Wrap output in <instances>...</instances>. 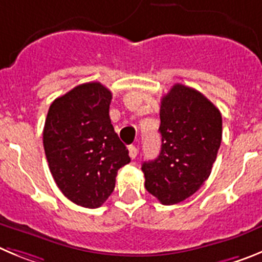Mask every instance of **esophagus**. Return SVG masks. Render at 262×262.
Wrapping results in <instances>:
<instances>
[{"instance_id": "esophagus-1", "label": "esophagus", "mask_w": 262, "mask_h": 262, "mask_svg": "<svg viewBox=\"0 0 262 262\" xmlns=\"http://www.w3.org/2000/svg\"><path fill=\"white\" fill-rule=\"evenodd\" d=\"M128 155L131 159H135L136 156H138V148L135 147V145H129L128 147Z\"/></svg>"}]
</instances>
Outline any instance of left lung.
Instances as JSON below:
<instances>
[{"instance_id": "1", "label": "left lung", "mask_w": 262, "mask_h": 262, "mask_svg": "<svg viewBox=\"0 0 262 262\" xmlns=\"http://www.w3.org/2000/svg\"><path fill=\"white\" fill-rule=\"evenodd\" d=\"M161 151L143 163L145 189L163 205L193 195L209 178L222 142V115L198 90L173 85L161 98Z\"/></svg>"}]
</instances>
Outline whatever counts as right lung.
I'll use <instances>...</instances> for the list:
<instances>
[{
	"instance_id": "add662e5",
	"label": "right lung",
	"mask_w": 262,
	"mask_h": 262,
	"mask_svg": "<svg viewBox=\"0 0 262 262\" xmlns=\"http://www.w3.org/2000/svg\"><path fill=\"white\" fill-rule=\"evenodd\" d=\"M111 92L99 82L77 85L50 106L43 145L53 180L73 203L97 209L131 161L111 124Z\"/></svg>"
}]
</instances>
